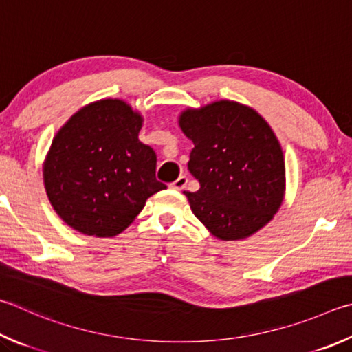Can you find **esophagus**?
<instances>
[{
	"mask_svg": "<svg viewBox=\"0 0 352 352\" xmlns=\"http://www.w3.org/2000/svg\"><path fill=\"white\" fill-rule=\"evenodd\" d=\"M186 184H188V177L180 175L174 183H172V188L177 189V190H183L184 188H186Z\"/></svg>",
	"mask_w": 352,
	"mask_h": 352,
	"instance_id": "esophagus-1",
	"label": "esophagus"
}]
</instances>
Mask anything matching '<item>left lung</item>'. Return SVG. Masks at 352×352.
Segmentation results:
<instances>
[{
	"instance_id": "obj_1",
	"label": "left lung",
	"mask_w": 352,
	"mask_h": 352,
	"mask_svg": "<svg viewBox=\"0 0 352 352\" xmlns=\"http://www.w3.org/2000/svg\"><path fill=\"white\" fill-rule=\"evenodd\" d=\"M178 126L194 143L188 168L200 183L184 195L204 228L232 241L266 226L286 189L282 146L266 120L246 104L220 100L184 109Z\"/></svg>"
}]
</instances>
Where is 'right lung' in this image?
Listing matches in <instances>:
<instances>
[{
    "label": "right lung",
    "instance_id": "right-lung-1",
    "mask_svg": "<svg viewBox=\"0 0 352 352\" xmlns=\"http://www.w3.org/2000/svg\"><path fill=\"white\" fill-rule=\"evenodd\" d=\"M142 113L120 98L81 107L56 132L43 164L49 201L60 219L92 237H113L146 200L166 189L157 155L138 140Z\"/></svg>",
    "mask_w": 352,
    "mask_h": 352
}]
</instances>
